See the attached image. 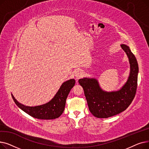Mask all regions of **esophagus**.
<instances>
[{"instance_id": "esophagus-1", "label": "esophagus", "mask_w": 149, "mask_h": 149, "mask_svg": "<svg viewBox=\"0 0 149 149\" xmlns=\"http://www.w3.org/2000/svg\"><path fill=\"white\" fill-rule=\"evenodd\" d=\"M76 79H79L80 78H81L83 76V72L81 71H77L75 75Z\"/></svg>"}]
</instances>
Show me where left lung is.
I'll return each instance as SVG.
<instances>
[{
    "mask_svg": "<svg viewBox=\"0 0 149 149\" xmlns=\"http://www.w3.org/2000/svg\"><path fill=\"white\" fill-rule=\"evenodd\" d=\"M121 46L129 58L130 70L126 83L120 90L104 91L100 88L98 80L93 78H83L79 80L83 88L89 111L97 118H106L123 112L129 106L135 96L138 62L128 46L122 44Z\"/></svg>",
    "mask_w": 149,
    "mask_h": 149,
    "instance_id": "left-lung-1",
    "label": "left lung"
}]
</instances>
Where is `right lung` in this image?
<instances>
[{
  "label": "right lung",
  "instance_id": "1",
  "mask_svg": "<svg viewBox=\"0 0 149 149\" xmlns=\"http://www.w3.org/2000/svg\"><path fill=\"white\" fill-rule=\"evenodd\" d=\"M75 81L70 79L61 84L60 89L54 98L46 104L30 107L19 103L13 94V99L16 104L23 111L35 118L40 120H52L58 118L64 111L66 100L70 91L74 86Z\"/></svg>",
  "mask_w": 149,
  "mask_h": 149
}]
</instances>
